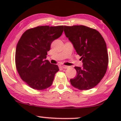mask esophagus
<instances>
[{
    "label": "esophagus",
    "mask_w": 121,
    "mask_h": 121,
    "mask_svg": "<svg viewBox=\"0 0 121 121\" xmlns=\"http://www.w3.org/2000/svg\"><path fill=\"white\" fill-rule=\"evenodd\" d=\"M62 68H64V69H67V68H68L69 66H65V65H62Z\"/></svg>",
    "instance_id": "esophagus-1"
}]
</instances>
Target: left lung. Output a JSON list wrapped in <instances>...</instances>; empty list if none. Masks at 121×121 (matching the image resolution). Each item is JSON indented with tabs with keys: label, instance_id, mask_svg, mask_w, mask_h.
<instances>
[{
	"label": "left lung",
	"instance_id": "8db88e82",
	"mask_svg": "<svg viewBox=\"0 0 121 121\" xmlns=\"http://www.w3.org/2000/svg\"><path fill=\"white\" fill-rule=\"evenodd\" d=\"M66 37L82 60V68L75 66L77 76L70 79L73 87L81 91L97 85L106 72L109 57L106 44L97 30L85 26H64Z\"/></svg>",
	"mask_w": 121,
	"mask_h": 121
}]
</instances>
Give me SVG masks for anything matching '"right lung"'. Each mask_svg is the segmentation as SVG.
<instances>
[{
    "label": "right lung",
    "mask_w": 121,
    "mask_h": 121,
    "mask_svg": "<svg viewBox=\"0 0 121 121\" xmlns=\"http://www.w3.org/2000/svg\"><path fill=\"white\" fill-rule=\"evenodd\" d=\"M63 29V26H38L24 32L18 41L15 52L16 69L31 88L42 91L52 85L59 66L45 59L51 43L61 36Z\"/></svg>",
    "instance_id": "1"
}]
</instances>
